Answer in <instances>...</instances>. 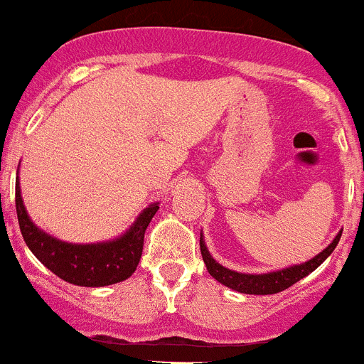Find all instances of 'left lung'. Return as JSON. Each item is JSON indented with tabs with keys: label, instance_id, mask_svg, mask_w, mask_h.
Masks as SVG:
<instances>
[{
	"label": "left lung",
	"instance_id": "obj_1",
	"mask_svg": "<svg viewBox=\"0 0 364 364\" xmlns=\"http://www.w3.org/2000/svg\"><path fill=\"white\" fill-rule=\"evenodd\" d=\"M343 230L336 233L333 240H331L329 246L326 250L320 251L318 255L311 258V260H306L303 264L289 265L285 269H278V271L271 272H262V274H250V272H237L232 269L225 267L219 262L214 260V257L210 255V251L207 250V244H205L203 233H200V250L201 257H203L205 265H207V271L215 282H219L221 285L228 287V289L235 290L240 294H250V296H271V294H278L287 290L289 287H292L294 283L301 282L308 274H311L327 257L334 251V247L340 242V237Z\"/></svg>",
	"mask_w": 364,
	"mask_h": 364
}]
</instances>
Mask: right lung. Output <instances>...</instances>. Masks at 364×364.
<instances>
[{"mask_svg":"<svg viewBox=\"0 0 364 364\" xmlns=\"http://www.w3.org/2000/svg\"><path fill=\"white\" fill-rule=\"evenodd\" d=\"M16 208L24 242L49 271L72 285L107 287L134 274L141 258L145 230L159 210V203L156 201L143 208L122 235L93 244L65 242L38 228L24 207L19 173L16 178Z\"/></svg>","mask_w":364,"mask_h":364,"instance_id":"right-lung-1","label":"right lung"}]
</instances>
